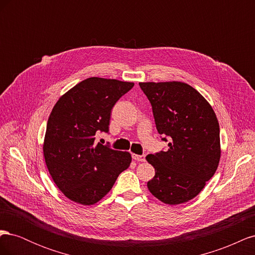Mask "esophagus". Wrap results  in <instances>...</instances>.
Returning a JSON list of instances; mask_svg holds the SVG:
<instances>
[{"label": "esophagus", "mask_w": 255, "mask_h": 255, "mask_svg": "<svg viewBox=\"0 0 255 255\" xmlns=\"http://www.w3.org/2000/svg\"><path fill=\"white\" fill-rule=\"evenodd\" d=\"M132 157H133V159H135L137 161H144L145 160V155H137V154H133Z\"/></svg>", "instance_id": "34e87169"}]
</instances>
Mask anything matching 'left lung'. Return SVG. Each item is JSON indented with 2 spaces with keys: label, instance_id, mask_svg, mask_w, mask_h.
<instances>
[{
  "label": "left lung",
  "instance_id": "left-lung-1",
  "mask_svg": "<svg viewBox=\"0 0 255 255\" xmlns=\"http://www.w3.org/2000/svg\"><path fill=\"white\" fill-rule=\"evenodd\" d=\"M152 105L157 132L168 150L145 156L155 168L151 194L169 205L188 202L215 174L220 160V130L211 104L183 82L139 83Z\"/></svg>",
  "mask_w": 255,
  "mask_h": 255
}]
</instances>
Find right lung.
<instances>
[{
    "mask_svg": "<svg viewBox=\"0 0 255 255\" xmlns=\"http://www.w3.org/2000/svg\"><path fill=\"white\" fill-rule=\"evenodd\" d=\"M134 83L89 78L59 98L48 120L43 155L54 183L71 201L92 205L109 194L129 167L128 152L96 144L109 132L112 109Z\"/></svg>",
    "mask_w": 255,
    "mask_h": 255,
    "instance_id": "obj_1",
    "label": "right lung"
}]
</instances>
